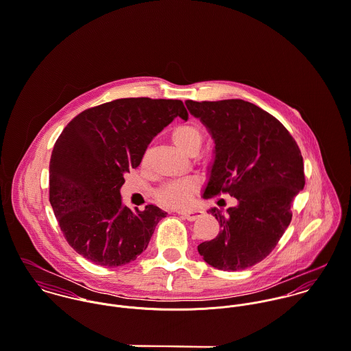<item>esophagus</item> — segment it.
I'll use <instances>...</instances> for the list:
<instances>
[{
  "instance_id": "esophagus-1",
  "label": "esophagus",
  "mask_w": 351,
  "mask_h": 351,
  "mask_svg": "<svg viewBox=\"0 0 351 351\" xmlns=\"http://www.w3.org/2000/svg\"><path fill=\"white\" fill-rule=\"evenodd\" d=\"M180 215H181L184 219H186V220H189V221H193V220H196V219H199V217H200L201 210H199V209L181 210V212H180Z\"/></svg>"
}]
</instances>
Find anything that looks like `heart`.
<instances>
[{
    "label": "heart",
    "mask_w": 351,
    "mask_h": 351,
    "mask_svg": "<svg viewBox=\"0 0 351 351\" xmlns=\"http://www.w3.org/2000/svg\"><path fill=\"white\" fill-rule=\"evenodd\" d=\"M171 142L185 154L193 155L200 150L202 145V131L192 123H185L174 127L170 132ZM147 155L142 158V163H146ZM199 188V181L193 177L182 178L178 181H173L165 184L156 193V200L165 205L170 206H185L188 205L192 196L196 193Z\"/></svg>",
    "instance_id": "obj_1"
}]
</instances>
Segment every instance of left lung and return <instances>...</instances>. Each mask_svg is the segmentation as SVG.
Instances as JSON below:
<instances>
[{
  "instance_id": "8db88e82",
  "label": "left lung",
  "mask_w": 351,
  "mask_h": 351,
  "mask_svg": "<svg viewBox=\"0 0 351 351\" xmlns=\"http://www.w3.org/2000/svg\"><path fill=\"white\" fill-rule=\"evenodd\" d=\"M185 104L216 145L204 197L230 195L238 200L226 215L209 210L221 230L197 250L216 269H247L274 250L291 224L293 200L305 185L300 149L274 116L247 101Z\"/></svg>"
}]
</instances>
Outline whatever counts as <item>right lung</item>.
Masks as SVG:
<instances>
[{"instance_id":"obj_1","label":"right lung","mask_w":351,"mask_h":351,"mask_svg":"<svg viewBox=\"0 0 351 351\" xmlns=\"http://www.w3.org/2000/svg\"><path fill=\"white\" fill-rule=\"evenodd\" d=\"M177 116L188 119L181 100L119 99L85 109L56 139L51 206L67 243L88 261L117 267L149 246L166 212L152 204L131 210L120 188L152 138Z\"/></svg>"}]
</instances>
